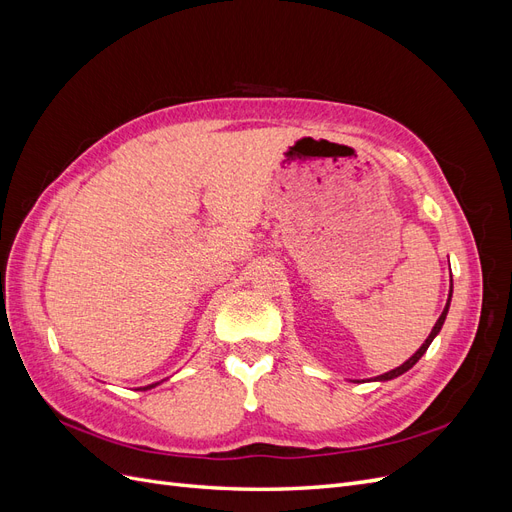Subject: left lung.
I'll use <instances>...</instances> for the list:
<instances>
[{
    "mask_svg": "<svg viewBox=\"0 0 512 512\" xmlns=\"http://www.w3.org/2000/svg\"><path fill=\"white\" fill-rule=\"evenodd\" d=\"M451 297H453V284H451V292H448V301H446V305H444V312H442V316L438 318V322H436V327L431 329V333H429V337L425 339V344L418 348L410 359L404 363V365H399V367H395V369H391V371H386V374H382V376H378L376 380H380V382H384V380H393V378H397V376H401V374H406V371L410 369V367H414L416 363H418V359H421V356L427 352V348H429V344L433 342V339H436V335L440 333V329H442V324H444V320H446V314H448V307H451Z\"/></svg>",
    "mask_w": 512,
    "mask_h": 512,
    "instance_id": "1",
    "label": "left lung"
}]
</instances>
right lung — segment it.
Masks as SVG:
<instances>
[{
    "mask_svg": "<svg viewBox=\"0 0 512 512\" xmlns=\"http://www.w3.org/2000/svg\"><path fill=\"white\" fill-rule=\"evenodd\" d=\"M160 382H156V384H149V386H145V389H153V386H158Z\"/></svg>",
    "mask_w": 512,
    "mask_h": 512,
    "instance_id": "right-lung-1",
    "label": "right lung"
}]
</instances>
